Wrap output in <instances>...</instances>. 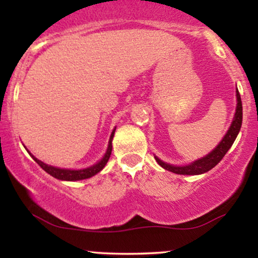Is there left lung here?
<instances>
[{
	"label": "left lung",
	"instance_id": "obj_1",
	"mask_svg": "<svg viewBox=\"0 0 258 258\" xmlns=\"http://www.w3.org/2000/svg\"><path fill=\"white\" fill-rule=\"evenodd\" d=\"M236 99H238V104H236L235 116H234L232 125H230L229 130H228L227 135L224 136V138L221 141V143L218 144V146L215 148V150H212L209 155L204 156V158L197 160L193 164L186 165V166H172V165L170 164H165L164 161H161V160L155 156L156 162H158L160 166L164 167L165 170H168L171 171V172L177 174H201L207 172V171H210L211 168H214L216 165L223 159V156L226 155L228 150L230 149L234 141H235L236 136H238L239 131H240L242 122V104L239 91H236Z\"/></svg>",
	"mask_w": 258,
	"mask_h": 258
}]
</instances>
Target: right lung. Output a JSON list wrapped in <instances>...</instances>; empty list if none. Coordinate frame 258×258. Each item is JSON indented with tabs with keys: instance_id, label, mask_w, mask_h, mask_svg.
<instances>
[{
	"instance_id": "1",
	"label": "right lung",
	"mask_w": 258,
	"mask_h": 258,
	"mask_svg": "<svg viewBox=\"0 0 258 258\" xmlns=\"http://www.w3.org/2000/svg\"><path fill=\"white\" fill-rule=\"evenodd\" d=\"M114 133H115V130L112 131L111 136H110V141H109V146H108V149H106L104 158L100 160L98 164L93 165V166H91V167L84 168V170H65V168H58V167L49 166V165L43 164L42 161L37 160L34 155H31L30 153H29V154H30V155L32 156V159H34L35 161H36L37 164L40 165L41 168H43V170L46 171L47 173L51 174V176L54 177V178L61 179V180L86 179V178H90V177L98 173L99 171H102L103 167H104L106 165V162H108V160H109V158H110V154H111V149H112L111 141H112V137H114Z\"/></svg>"
}]
</instances>
